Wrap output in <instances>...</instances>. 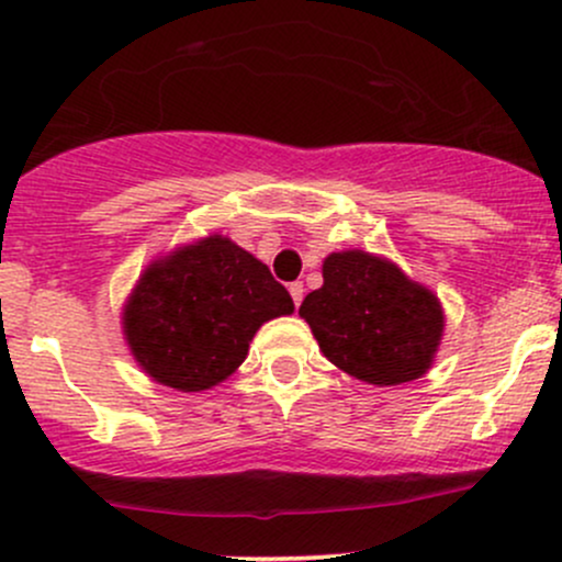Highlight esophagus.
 Listing matches in <instances>:
<instances>
[{"label":"esophagus","mask_w":562,"mask_h":562,"mask_svg":"<svg viewBox=\"0 0 562 562\" xmlns=\"http://www.w3.org/2000/svg\"><path fill=\"white\" fill-rule=\"evenodd\" d=\"M288 291H291L295 306H299L301 301H304V282H291V288H288Z\"/></svg>","instance_id":"esophagus-1"}]
</instances>
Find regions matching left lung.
<instances>
[{
	"instance_id": "1",
	"label": "left lung",
	"mask_w": 562,
	"mask_h": 562,
	"mask_svg": "<svg viewBox=\"0 0 562 562\" xmlns=\"http://www.w3.org/2000/svg\"><path fill=\"white\" fill-rule=\"evenodd\" d=\"M323 280L299 314L333 366L379 386L427 373L442 336V310L427 288L362 250L325 258Z\"/></svg>"
}]
</instances>
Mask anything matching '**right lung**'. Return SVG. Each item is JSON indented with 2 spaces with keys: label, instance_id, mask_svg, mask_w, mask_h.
<instances>
[{
  "label": "right lung",
  "instance_id": "add662e5",
  "mask_svg": "<svg viewBox=\"0 0 562 562\" xmlns=\"http://www.w3.org/2000/svg\"><path fill=\"white\" fill-rule=\"evenodd\" d=\"M291 312V293L267 263L213 234L144 271L127 301L125 336L151 379L200 392L243 366L267 319Z\"/></svg>",
  "mask_w": 562,
  "mask_h": 562
}]
</instances>
